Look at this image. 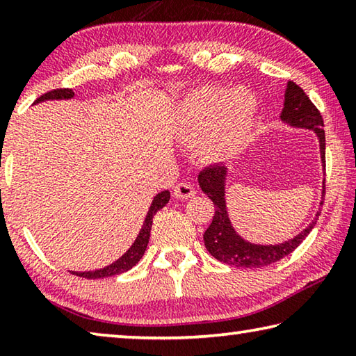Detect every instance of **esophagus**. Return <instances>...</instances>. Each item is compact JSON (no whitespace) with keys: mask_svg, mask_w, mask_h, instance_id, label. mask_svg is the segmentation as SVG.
<instances>
[{"mask_svg":"<svg viewBox=\"0 0 356 356\" xmlns=\"http://www.w3.org/2000/svg\"><path fill=\"white\" fill-rule=\"evenodd\" d=\"M174 196L179 197V200H190V197L196 196V190L191 184L180 182L174 186Z\"/></svg>","mask_w":356,"mask_h":356,"instance_id":"1","label":"esophagus"}]
</instances>
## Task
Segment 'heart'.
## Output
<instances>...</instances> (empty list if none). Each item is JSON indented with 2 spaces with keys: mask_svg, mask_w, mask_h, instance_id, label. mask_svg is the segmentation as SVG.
Wrapping results in <instances>:
<instances>
[{
  "mask_svg": "<svg viewBox=\"0 0 356 356\" xmlns=\"http://www.w3.org/2000/svg\"><path fill=\"white\" fill-rule=\"evenodd\" d=\"M257 118L254 94L245 88H201L177 106L176 131L197 141L204 160L222 161L238 154L252 135Z\"/></svg>",
  "mask_w": 356,
  "mask_h": 356,
  "instance_id": "heart-1",
  "label": "heart"
}]
</instances>
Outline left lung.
I'll list each match as a JSON object with an SVG mask.
<instances>
[{
  "label": "left lung",
  "mask_w": 356,
  "mask_h": 356,
  "mask_svg": "<svg viewBox=\"0 0 356 356\" xmlns=\"http://www.w3.org/2000/svg\"><path fill=\"white\" fill-rule=\"evenodd\" d=\"M281 122L292 129H305L314 131L318 140V149H321V160L325 174V131L323 119L317 108L312 105L308 95L305 94L298 84L293 81L287 83L284 94V106L281 111ZM226 179L227 168L225 165H213L202 170L197 176L201 190L213 201L215 215L213 220L204 232V245L207 251L220 262H225L234 267L243 268H261L265 265L278 262L297 248V246L308 237V234L316 226L321 215V207L323 206L325 197V179L322 182V201L316 212L314 220L309 222L308 227L298 232L293 238H289L282 243L275 245H259L251 243L243 237H240L234 229L231 218L227 213L226 204Z\"/></svg>",
  "instance_id": "8db88e82"
}]
</instances>
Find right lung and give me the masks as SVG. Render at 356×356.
Returning <instances> with one entry per match:
<instances>
[{
  "label": "right lung",
  "mask_w": 356,
  "mask_h": 356,
  "mask_svg": "<svg viewBox=\"0 0 356 356\" xmlns=\"http://www.w3.org/2000/svg\"><path fill=\"white\" fill-rule=\"evenodd\" d=\"M74 95L75 94L72 89H55V91H50L44 95H40V97L34 102V105L40 104V102H45V100H69V99H74ZM170 197H171V195L168 190L160 191L159 195L154 196V200H152V202H150V207L147 210L146 218H144L140 234H138L135 242L131 243L130 248L125 251L124 254L118 259V261H114L113 264L106 265V267H104V268L92 270V272H70V273L81 276V278H88V280H99V278H106V276H114V275L129 272L131 267H135V265L140 262V259L143 257L144 251H146V248H147L154 215L159 212L160 209H163L166 206L168 201H170Z\"/></svg>",
  "instance_id": "add662e5"
}]
</instances>
